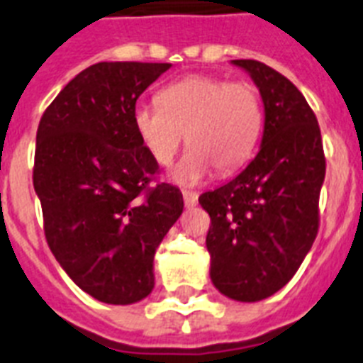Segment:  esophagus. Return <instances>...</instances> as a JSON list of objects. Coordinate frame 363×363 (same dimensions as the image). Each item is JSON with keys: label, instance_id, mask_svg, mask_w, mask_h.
Instances as JSON below:
<instances>
[{"label": "esophagus", "instance_id": "1", "mask_svg": "<svg viewBox=\"0 0 363 363\" xmlns=\"http://www.w3.org/2000/svg\"><path fill=\"white\" fill-rule=\"evenodd\" d=\"M184 202L185 207H194L198 203V194L193 191H184Z\"/></svg>", "mask_w": 363, "mask_h": 363}]
</instances>
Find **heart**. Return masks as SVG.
I'll use <instances>...</instances> for the list:
<instances>
[{"label":"heart","mask_w":363,"mask_h":363,"mask_svg":"<svg viewBox=\"0 0 363 363\" xmlns=\"http://www.w3.org/2000/svg\"><path fill=\"white\" fill-rule=\"evenodd\" d=\"M160 104H138L134 128L160 165H169L185 141L191 148L170 170L176 184L196 185L213 167L228 174L242 167L262 130L259 91L246 82L211 75H191L165 86Z\"/></svg>","instance_id":"heart-1"}]
</instances>
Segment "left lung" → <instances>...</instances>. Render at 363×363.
<instances>
[{"label":"left lung","mask_w":363,"mask_h":363,"mask_svg":"<svg viewBox=\"0 0 363 363\" xmlns=\"http://www.w3.org/2000/svg\"><path fill=\"white\" fill-rule=\"evenodd\" d=\"M231 64L261 93V147L240 174L198 202L211 216L213 284L229 299L255 303L281 290L311 252L325 156L314 111L286 77L257 60Z\"/></svg>","instance_id":"obj_1"}]
</instances>
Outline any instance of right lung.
I'll return each mask as SVG.
<instances>
[{
    "label": "right lung",
    "instance_id": "right-lung-1",
    "mask_svg": "<svg viewBox=\"0 0 363 363\" xmlns=\"http://www.w3.org/2000/svg\"><path fill=\"white\" fill-rule=\"evenodd\" d=\"M170 64L99 62L49 104L33 184L52 255L97 301L132 305L154 288V255L184 211L179 189H148L157 161L134 128L139 95Z\"/></svg>",
    "mask_w": 363,
    "mask_h": 363
}]
</instances>
